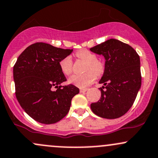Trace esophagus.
Returning a JSON list of instances; mask_svg holds the SVG:
<instances>
[{
	"label": "esophagus",
	"instance_id": "1",
	"mask_svg": "<svg viewBox=\"0 0 158 158\" xmlns=\"http://www.w3.org/2000/svg\"><path fill=\"white\" fill-rule=\"evenodd\" d=\"M86 90H87L86 88H84V89H80V92L81 93H85Z\"/></svg>",
	"mask_w": 158,
	"mask_h": 158
}]
</instances>
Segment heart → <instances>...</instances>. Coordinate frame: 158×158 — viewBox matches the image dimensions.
<instances>
[{"instance_id": "1", "label": "heart", "mask_w": 158, "mask_h": 158, "mask_svg": "<svg viewBox=\"0 0 158 158\" xmlns=\"http://www.w3.org/2000/svg\"><path fill=\"white\" fill-rule=\"evenodd\" d=\"M76 56L86 62V73L83 74H74L69 77V83L80 88H84L91 84L96 79V75L99 76L104 72V65L97 56L87 50H81L76 52ZM72 59L70 56L64 57L59 62V67L63 74L69 75L72 72Z\"/></svg>"}]
</instances>
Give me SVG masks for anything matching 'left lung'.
<instances>
[{
  "label": "left lung",
  "instance_id": "8db88e82",
  "mask_svg": "<svg viewBox=\"0 0 158 158\" xmlns=\"http://www.w3.org/2000/svg\"><path fill=\"white\" fill-rule=\"evenodd\" d=\"M89 50L106 59L99 82L104 85L100 88L101 98L90 105L91 109L101 118H120L133 106L141 87L139 56L133 47L116 39H109Z\"/></svg>",
  "mask_w": 158,
  "mask_h": 158
}]
</instances>
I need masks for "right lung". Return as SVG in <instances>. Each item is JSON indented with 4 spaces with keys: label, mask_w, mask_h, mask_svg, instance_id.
Segmentation results:
<instances>
[{
    "label": "right lung",
    "mask_w": 158,
    "mask_h": 158,
    "mask_svg": "<svg viewBox=\"0 0 158 158\" xmlns=\"http://www.w3.org/2000/svg\"><path fill=\"white\" fill-rule=\"evenodd\" d=\"M73 50L35 43L22 52L13 67L16 96L23 109L34 120L51 124L69 111L72 98L79 89L72 84L61 86L66 78L59 62ZM53 88H57L53 91Z\"/></svg>",
    "instance_id": "add662e5"
}]
</instances>
